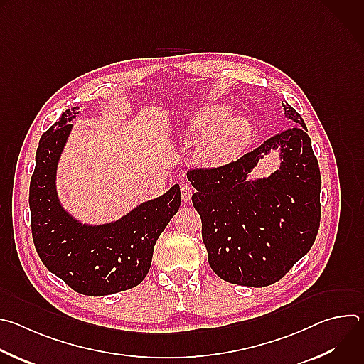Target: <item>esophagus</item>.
<instances>
[{
  "label": "esophagus",
  "instance_id": "obj_1",
  "mask_svg": "<svg viewBox=\"0 0 364 364\" xmlns=\"http://www.w3.org/2000/svg\"><path fill=\"white\" fill-rule=\"evenodd\" d=\"M180 191H181V200L183 201H188L191 198V194H193V188L187 184H181L180 187Z\"/></svg>",
  "mask_w": 364,
  "mask_h": 364
}]
</instances>
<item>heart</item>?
Segmentation results:
<instances>
[{
	"label": "heart",
	"instance_id": "heart-1",
	"mask_svg": "<svg viewBox=\"0 0 364 364\" xmlns=\"http://www.w3.org/2000/svg\"><path fill=\"white\" fill-rule=\"evenodd\" d=\"M226 105H209L197 111L186 124V135L198 141L196 161L203 167L218 168L232 163L252 138V125L245 117H229Z\"/></svg>",
	"mask_w": 364,
	"mask_h": 364
}]
</instances>
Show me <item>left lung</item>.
<instances>
[{"label":"left lung","mask_w":364,"mask_h":364,"mask_svg":"<svg viewBox=\"0 0 364 364\" xmlns=\"http://www.w3.org/2000/svg\"><path fill=\"white\" fill-rule=\"evenodd\" d=\"M291 128L236 161L187 173L210 268L222 279L262 288L279 281L313 246L321 219V176L301 115L282 103ZM280 151L269 178L248 180L257 161Z\"/></svg>","instance_id":"1"}]
</instances>
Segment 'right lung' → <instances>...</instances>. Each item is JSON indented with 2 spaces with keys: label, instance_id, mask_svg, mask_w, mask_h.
I'll use <instances>...</instances> for the list:
<instances>
[{
  "label": "right lung",
  "instance_id": "obj_1",
  "mask_svg": "<svg viewBox=\"0 0 364 364\" xmlns=\"http://www.w3.org/2000/svg\"><path fill=\"white\" fill-rule=\"evenodd\" d=\"M79 108L68 109L38 142L30 181L31 233L44 267L72 289L102 296L136 287L146 277L154 245L180 209V186L136 205L117 222L85 225L60 204L56 174Z\"/></svg>",
  "mask_w": 364,
  "mask_h": 364
}]
</instances>
